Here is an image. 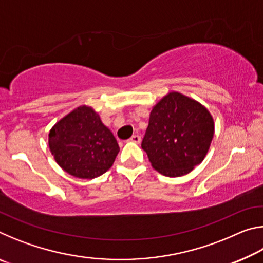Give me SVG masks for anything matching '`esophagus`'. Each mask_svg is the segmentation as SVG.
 Instances as JSON below:
<instances>
[{
  "label": "esophagus",
  "mask_w": 263,
  "mask_h": 263,
  "mask_svg": "<svg viewBox=\"0 0 263 263\" xmlns=\"http://www.w3.org/2000/svg\"><path fill=\"white\" fill-rule=\"evenodd\" d=\"M128 141L135 142V144H139V142L141 141V138H140V136L135 135V136H132V137L130 138V139H128Z\"/></svg>",
  "instance_id": "esophagus-1"
}]
</instances>
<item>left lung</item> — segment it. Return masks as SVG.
<instances>
[{"label": "left lung", "instance_id": "8db88e82", "mask_svg": "<svg viewBox=\"0 0 263 263\" xmlns=\"http://www.w3.org/2000/svg\"><path fill=\"white\" fill-rule=\"evenodd\" d=\"M213 133L215 122L205 106L179 91H169L151 110L141 148L160 174L179 177L203 161Z\"/></svg>", "mask_w": 263, "mask_h": 263}]
</instances>
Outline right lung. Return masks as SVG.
Wrapping results in <instances>:
<instances>
[{
	"label": "right lung",
	"mask_w": 263,
	"mask_h": 263,
	"mask_svg": "<svg viewBox=\"0 0 263 263\" xmlns=\"http://www.w3.org/2000/svg\"><path fill=\"white\" fill-rule=\"evenodd\" d=\"M48 146L55 162L78 179L108 172L119 152L118 142L92 106L80 105L52 126Z\"/></svg>",
	"instance_id": "obj_1"
}]
</instances>
